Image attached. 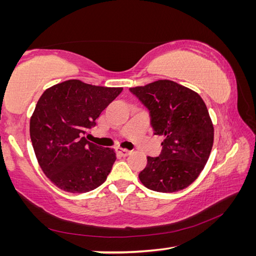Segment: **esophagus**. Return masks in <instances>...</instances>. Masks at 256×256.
<instances>
[{"mask_svg": "<svg viewBox=\"0 0 256 256\" xmlns=\"http://www.w3.org/2000/svg\"><path fill=\"white\" fill-rule=\"evenodd\" d=\"M118 154L120 156H122V157H126L130 154H131V151L126 150V149H122V148H118Z\"/></svg>", "mask_w": 256, "mask_h": 256, "instance_id": "esophagus-1", "label": "esophagus"}]
</instances>
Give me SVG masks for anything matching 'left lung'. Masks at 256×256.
<instances>
[{
  "instance_id": "1",
  "label": "left lung",
  "mask_w": 256,
  "mask_h": 256,
  "mask_svg": "<svg viewBox=\"0 0 256 256\" xmlns=\"http://www.w3.org/2000/svg\"><path fill=\"white\" fill-rule=\"evenodd\" d=\"M148 108L151 126L162 136L159 157H148L138 174L141 183L162 193L177 192L203 170L214 146V125L200 94L170 80L130 88Z\"/></svg>"
}]
</instances>
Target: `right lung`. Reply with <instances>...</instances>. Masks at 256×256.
Wrapping results in <instances>:
<instances>
[{
  "label": "right lung",
  "mask_w": 256,
  "mask_h": 256,
  "mask_svg": "<svg viewBox=\"0 0 256 256\" xmlns=\"http://www.w3.org/2000/svg\"><path fill=\"white\" fill-rule=\"evenodd\" d=\"M122 90L68 80L40 96L30 118V138L40 168L58 188L86 193L106 180L115 151L84 136Z\"/></svg>",
  "instance_id": "1"
}]
</instances>
